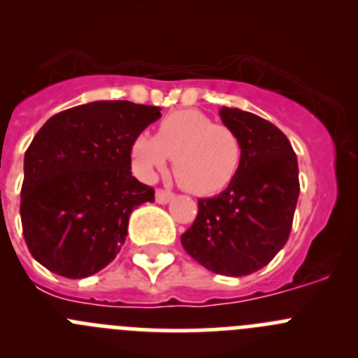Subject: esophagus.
<instances>
[{
	"label": "esophagus",
	"mask_w": 358,
	"mask_h": 358,
	"mask_svg": "<svg viewBox=\"0 0 358 358\" xmlns=\"http://www.w3.org/2000/svg\"><path fill=\"white\" fill-rule=\"evenodd\" d=\"M155 199L159 205H166V203H169L173 199V192H169V190H164V189H157Z\"/></svg>",
	"instance_id": "obj_1"
}]
</instances>
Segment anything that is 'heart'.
Wrapping results in <instances>:
<instances>
[{
    "instance_id": "1",
    "label": "heart",
    "mask_w": 358,
    "mask_h": 358,
    "mask_svg": "<svg viewBox=\"0 0 358 358\" xmlns=\"http://www.w3.org/2000/svg\"><path fill=\"white\" fill-rule=\"evenodd\" d=\"M139 176L155 178L173 159V176L192 194H215L231 183L242 162V145L233 130L194 109L168 115L155 138L141 134L130 148Z\"/></svg>"
}]
</instances>
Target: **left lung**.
Returning a JSON list of instances; mask_svg holds the SVG:
<instances>
[{
  "mask_svg": "<svg viewBox=\"0 0 358 358\" xmlns=\"http://www.w3.org/2000/svg\"><path fill=\"white\" fill-rule=\"evenodd\" d=\"M219 115L238 136L242 162L228 189L199 199L182 245L210 272L242 277L268 265L288 242L300 192L299 162L273 123L236 108Z\"/></svg>",
  "mask_w": 358,
  "mask_h": 358,
  "instance_id": "1",
  "label": "left lung"
}]
</instances>
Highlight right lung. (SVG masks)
<instances>
[{"instance_id":"add662e5","label":"right lung","mask_w":358,"mask_h":358,"mask_svg":"<svg viewBox=\"0 0 358 358\" xmlns=\"http://www.w3.org/2000/svg\"><path fill=\"white\" fill-rule=\"evenodd\" d=\"M160 118V108L96 100L58 113L24 153L22 235L33 258L52 273L83 279L122 249L136 206L155 190L130 173V148Z\"/></svg>"}]
</instances>
